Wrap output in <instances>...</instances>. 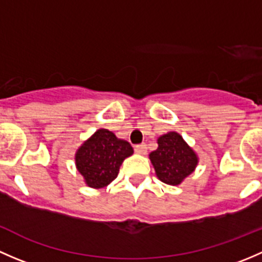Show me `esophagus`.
Wrapping results in <instances>:
<instances>
[{
  "label": "esophagus",
  "instance_id": "esophagus-1",
  "mask_svg": "<svg viewBox=\"0 0 262 262\" xmlns=\"http://www.w3.org/2000/svg\"><path fill=\"white\" fill-rule=\"evenodd\" d=\"M134 150H136V153H138V155H146V153H147V146L144 143L137 144V146L134 147Z\"/></svg>",
  "mask_w": 262,
  "mask_h": 262
}]
</instances>
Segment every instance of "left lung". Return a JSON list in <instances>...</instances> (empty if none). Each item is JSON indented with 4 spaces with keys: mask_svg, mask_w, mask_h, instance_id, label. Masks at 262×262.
Returning a JSON list of instances; mask_svg holds the SVG:
<instances>
[{
    "mask_svg": "<svg viewBox=\"0 0 262 262\" xmlns=\"http://www.w3.org/2000/svg\"><path fill=\"white\" fill-rule=\"evenodd\" d=\"M157 144V149L149 153L156 176L165 184L178 186L194 172L199 157L178 132L162 134Z\"/></svg>",
    "mask_w": 262,
    "mask_h": 262,
    "instance_id": "obj_1",
    "label": "left lung"
}]
</instances>
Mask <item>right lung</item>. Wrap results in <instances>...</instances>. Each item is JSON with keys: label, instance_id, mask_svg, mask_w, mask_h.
Masks as SVG:
<instances>
[{"label": "right lung", "instance_id": "add662e5", "mask_svg": "<svg viewBox=\"0 0 262 262\" xmlns=\"http://www.w3.org/2000/svg\"><path fill=\"white\" fill-rule=\"evenodd\" d=\"M133 152L129 142L109 129H97L76 150V168L87 186L102 189L115 180L121 163Z\"/></svg>", "mask_w": 262, "mask_h": 262}]
</instances>
